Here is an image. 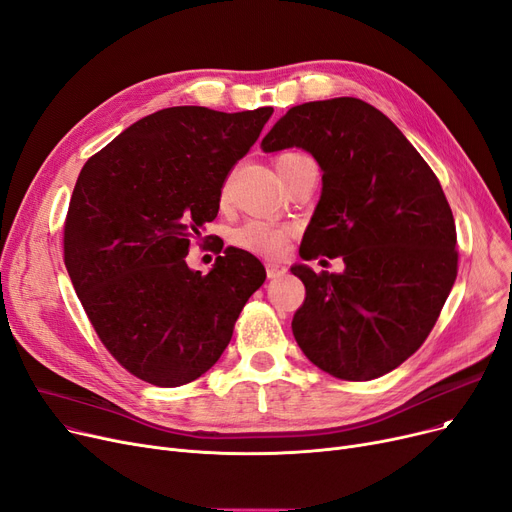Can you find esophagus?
<instances>
[{
	"instance_id": "34e87169",
	"label": "esophagus",
	"mask_w": 512,
	"mask_h": 512,
	"mask_svg": "<svg viewBox=\"0 0 512 512\" xmlns=\"http://www.w3.org/2000/svg\"><path fill=\"white\" fill-rule=\"evenodd\" d=\"M265 272H268V278H280V276L286 274V265L268 261V263H265Z\"/></svg>"
}]
</instances>
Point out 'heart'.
Wrapping results in <instances>:
<instances>
[{
  "label": "heart",
  "instance_id": "heart-1",
  "mask_svg": "<svg viewBox=\"0 0 512 512\" xmlns=\"http://www.w3.org/2000/svg\"><path fill=\"white\" fill-rule=\"evenodd\" d=\"M293 157H299V154H295V152L280 154V157L276 159V167ZM226 196H228V188L221 190V198H226ZM288 234L291 232H288V228H284V226H276V224H270V221H263V219H249L232 232V242L244 251H251L257 255H263V257H278L286 251Z\"/></svg>",
  "mask_w": 512,
  "mask_h": 512
}]
</instances>
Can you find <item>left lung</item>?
I'll list each match as a JSON object with an SVG mask.
<instances>
[{"label":"left lung","instance_id":"obj_1","mask_svg":"<svg viewBox=\"0 0 512 512\" xmlns=\"http://www.w3.org/2000/svg\"><path fill=\"white\" fill-rule=\"evenodd\" d=\"M263 152L301 148L322 194L301 259L343 257L341 274L291 268L305 284L293 335L311 364L370 381L425 343L458 272L456 226L441 184L391 119L358 98L293 106Z\"/></svg>","mask_w":512,"mask_h":512}]
</instances>
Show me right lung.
Returning <instances> with one entry per match:
<instances>
[{
  "label": "right lung",
  "instance_id": "1",
  "mask_svg": "<svg viewBox=\"0 0 512 512\" xmlns=\"http://www.w3.org/2000/svg\"><path fill=\"white\" fill-rule=\"evenodd\" d=\"M272 113L163 108L119 133L77 177L64 221L66 272L104 347L150 385L180 387L205 374L265 280L261 261L242 249L228 247L207 276L190 270L186 255Z\"/></svg>",
  "mask_w": 512,
  "mask_h": 512
}]
</instances>
